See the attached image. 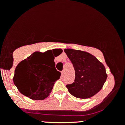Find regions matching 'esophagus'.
<instances>
[{"instance_id":"1","label":"esophagus","mask_w":125,"mask_h":125,"mask_svg":"<svg viewBox=\"0 0 125 125\" xmlns=\"http://www.w3.org/2000/svg\"><path fill=\"white\" fill-rule=\"evenodd\" d=\"M61 76L62 77L64 76V72H63V71H62V72H61Z\"/></svg>"}]
</instances>
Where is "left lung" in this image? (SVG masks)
<instances>
[{"label":"left lung","instance_id":"1","mask_svg":"<svg viewBox=\"0 0 125 125\" xmlns=\"http://www.w3.org/2000/svg\"><path fill=\"white\" fill-rule=\"evenodd\" d=\"M64 52L73 65L74 82L66 86L74 97L87 99L98 93L106 81L105 67L97 59L87 52L65 49Z\"/></svg>","mask_w":125,"mask_h":125}]
</instances>
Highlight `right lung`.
I'll use <instances>...</instances> for the list:
<instances>
[{
  "mask_svg": "<svg viewBox=\"0 0 125 125\" xmlns=\"http://www.w3.org/2000/svg\"><path fill=\"white\" fill-rule=\"evenodd\" d=\"M51 51L35 52L21 61L16 67L14 84L21 94L31 99L44 100L48 97L54 82L61 76V72L55 67L48 69L44 64L50 58ZM52 56L55 64L53 54Z\"/></svg>",
  "mask_w": 125,
  "mask_h": 125,
  "instance_id": "obj_1",
  "label": "right lung"
}]
</instances>
